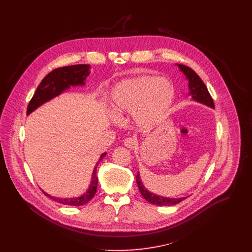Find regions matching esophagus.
Here are the masks:
<instances>
[{
	"label": "esophagus",
	"instance_id": "esophagus-1",
	"mask_svg": "<svg viewBox=\"0 0 252 252\" xmlns=\"http://www.w3.org/2000/svg\"><path fill=\"white\" fill-rule=\"evenodd\" d=\"M124 144H125L126 147H128V148H130V149H133V148H135L136 145H137V141H136V139H134V138H127V139H125V141H124Z\"/></svg>",
	"mask_w": 252,
	"mask_h": 252
}]
</instances>
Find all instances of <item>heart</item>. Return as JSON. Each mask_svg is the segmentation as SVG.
<instances>
[{"instance_id": "b5f03b06", "label": "heart", "mask_w": 252, "mask_h": 252, "mask_svg": "<svg viewBox=\"0 0 252 252\" xmlns=\"http://www.w3.org/2000/svg\"><path fill=\"white\" fill-rule=\"evenodd\" d=\"M175 97L176 89L171 81L143 75L116 84L111 93V104L114 112L134 113L138 125L151 128L164 119Z\"/></svg>"}]
</instances>
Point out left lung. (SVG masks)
I'll return each instance as SVG.
<instances>
[{
	"label": "left lung",
	"mask_w": 252,
	"mask_h": 252,
	"mask_svg": "<svg viewBox=\"0 0 252 252\" xmlns=\"http://www.w3.org/2000/svg\"><path fill=\"white\" fill-rule=\"evenodd\" d=\"M177 65L180 68V71L184 73L186 79L188 80L189 95L191 96L192 100L195 101V102L201 103L203 105H206L210 108H215L214 100H213L211 94L209 93V90H208L207 86L205 85L203 80L200 78V76L194 72L192 69H190L189 67H186V66L180 65V64H177ZM136 181H137V184L139 186V190H140L141 194L143 195V197L146 201H148L149 203H151L153 205L173 206V205L179 204L181 201L186 199V197L167 198V197L159 196L157 194H154V193L148 191L146 189V187L144 186L143 181L141 180V176H140L139 172H138V175H137V178H136Z\"/></svg>",
	"instance_id": "obj_1"
}]
</instances>
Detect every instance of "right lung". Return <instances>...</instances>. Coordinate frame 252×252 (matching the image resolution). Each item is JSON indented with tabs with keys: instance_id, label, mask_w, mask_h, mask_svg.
Returning <instances> with one entry per match:
<instances>
[{
	"instance_id": "1",
	"label": "right lung",
	"mask_w": 252,
	"mask_h": 252,
	"mask_svg": "<svg viewBox=\"0 0 252 252\" xmlns=\"http://www.w3.org/2000/svg\"><path fill=\"white\" fill-rule=\"evenodd\" d=\"M90 73V66L86 64L72 65L68 67L58 68L49 72L44 78L41 80L39 85L36 88V92L31 99L28 108H27V115L32 113L35 109L43 105L44 103L52 100L53 98L59 96L64 91L71 88V86H82L85 85V79ZM107 152L101 154L100 159L98 160L96 166L94 167L90 185L86 192L81 194L78 197L74 198H56L42 191L44 195L52 199L53 201L68 205V206H83L87 204L95 195L97 191L98 185V177H97V167L99 163L106 156Z\"/></svg>"
}]
</instances>
